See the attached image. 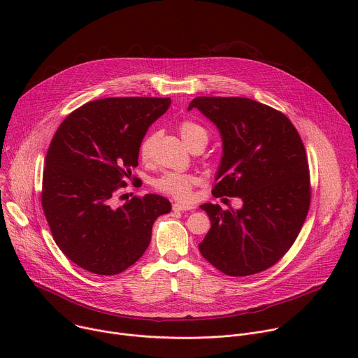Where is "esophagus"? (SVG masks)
Listing matches in <instances>:
<instances>
[{"mask_svg":"<svg viewBox=\"0 0 358 358\" xmlns=\"http://www.w3.org/2000/svg\"><path fill=\"white\" fill-rule=\"evenodd\" d=\"M173 210H174V211H189V210H194V207L189 206V203L176 202V203H173Z\"/></svg>","mask_w":358,"mask_h":358,"instance_id":"obj_1","label":"esophagus"}]
</instances>
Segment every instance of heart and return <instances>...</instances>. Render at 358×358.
<instances>
[{
    "label": "heart",
    "mask_w": 358,
    "mask_h": 358,
    "mask_svg": "<svg viewBox=\"0 0 358 358\" xmlns=\"http://www.w3.org/2000/svg\"><path fill=\"white\" fill-rule=\"evenodd\" d=\"M178 131L188 147H191L192 143L198 138H207V131L191 120H184L182 123H180ZM155 140V134H147L141 140L138 145V156L143 162H148L151 159ZM198 177L191 173H164L152 181V187L176 199L188 201L192 195V188L198 184Z\"/></svg>",
    "instance_id": "heart-1"
}]
</instances>
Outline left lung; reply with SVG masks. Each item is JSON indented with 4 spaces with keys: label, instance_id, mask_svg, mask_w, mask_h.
Instances as JSON below:
<instances>
[{
    "label": "left lung",
    "instance_id": "1",
    "mask_svg": "<svg viewBox=\"0 0 358 358\" xmlns=\"http://www.w3.org/2000/svg\"><path fill=\"white\" fill-rule=\"evenodd\" d=\"M192 108L220 129L222 160L213 195L238 196L243 207L203 203L211 229L198 245L228 276L264 272L296 241L310 208V171L303 141L282 112L248 97H195Z\"/></svg>",
    "mask_w": 358,
    "mask_h": 358
}]
</instances>
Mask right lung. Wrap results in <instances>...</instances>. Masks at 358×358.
<instances>
[{"instance_id": "obj_1", "label": "right lung", "mask_w": 358, "mask_h": 358, "mask_svg": "<svg viewBox=\"0 0 358 358\" xmlns=\"http://www.w3.org/2000/svg\"><path fill=\"white\" fill-rule=\"evenodd\" d=\"M170 105V97L93 100L73 110L50 141L42 210L59 249L82 269L122 273L148 248L157 217L171 211L156 194L112 207V196L134 180L143 137Z\"/></svg>"}]
</instances>
